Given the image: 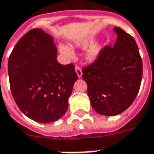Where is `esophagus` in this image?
I'll use <instances>...</instances> for the list:
<instances>
[{
    "label": "esophagus",
    "instance_id": "esophagus-1",
    "mask_svg": "<svg viewBox=\"0 0 154 154\" xmlns=\"http://www.w3.org/2000/svg\"><path fill=\"white\" fill-rule=\"evenodd\" d=\"M75 70H76V72H77L78 77H82V68H81L80 66H76Z\"/></svg>",
    "mask_w": 154,
    "mask_h": 154
}]
</instances>
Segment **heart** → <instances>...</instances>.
Listing matches in <instances>:
<instances>
[{
  "label": "heart",
  "instance_id": "obj_1",
  "mask_svg": "<svg viewBox=\"0 0 154 154\" xmlns=\"http://www.w3.org/2000/svg\"><path fill=\"white\" fill-rule=\"evenodd\" d=\"M92 42H93L92 39H86L81 42L80 44L82 45H86L87 44L91 43ZM100 49L101 48H100V46H99V45H94L93 47H91V48L89 50L88 53H87V59L89 60H91V61L94 60L97 57L99 53H100ZM60 51H61V53L63 54H64V55L68 57H72L73 55V52H72L71 49L68 48L67 46H64V45H61L60 46Z\"/></svg>",
  "mask_w": 154,
  "mask_h": 154
}]
</instances>
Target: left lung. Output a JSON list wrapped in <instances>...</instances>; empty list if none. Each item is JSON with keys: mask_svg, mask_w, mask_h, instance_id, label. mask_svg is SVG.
I'll use <instances>...</instances> for the list:
<instances>
[{"mask_svg": "<svg viewBox=\"0 0 154 154\" xmlns=\"http://www.w3.org/2000/svg\"><path fill=\"white\" fill-rule=\"evenodd\" d=\"M117 41L105 45L91 63L82 68L92 108L99 114L114 116L131 105L140 91L143 63L134 37L115 27Z\"/></svg>", "mask_w": 154, "mask_h": 154, "instance_id": "8db88e82", "label": "left lung"}]
</instances>
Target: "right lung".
<instances>
[{
    "label": "right lung",
    "mask_w": 154,
    "mask_h": 154,
    "mask_svg": "<svg viewBox=\"0 0 154 154\" xmlns=\"http://www.w3.org/2000/svg\"><path fill=\"white\" fill-rule=\"evenodd\" d=\"M53 38L40 28L19 39L8 60L10 91L19 109L47 123L61 118L77 80L73 63L60 64Z\"/></svg>",
    "instance_id": "add662e5"
}]
</instances>
